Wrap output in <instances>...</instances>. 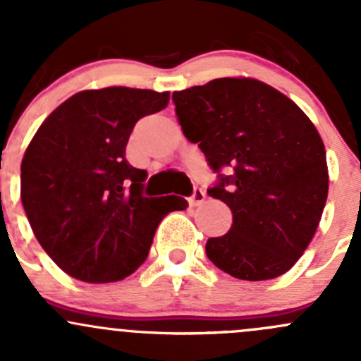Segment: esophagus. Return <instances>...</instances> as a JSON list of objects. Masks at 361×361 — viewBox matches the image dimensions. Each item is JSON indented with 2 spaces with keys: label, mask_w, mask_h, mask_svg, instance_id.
I'll return each mask as SVG.
<instances>
[{
  "label": "esophagus",
  "mask_w": 361,
  "mask_h": 361,
  "mask_svg": "<svg viewBox=\"0 0 361 361\" xmlns=\"http://www.w3.org/2000/svg\"><path fill=\"white\" fill-rule=\"evenodd\" d=\"M204 199H206V194H204L202 188H194L192 195L188 197V202H190V206H199L204 202Z\"/></svg>",
  "instance_id": "esophagus-1"
}]
</instances>
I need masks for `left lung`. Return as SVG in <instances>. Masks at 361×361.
<instances>
[{
	"mask_svg": "<svg viewBox=\"0 0 361 361\" xmlns=\"http://www.w3.org/2000/svg\"><path fill=\"white\" fill-rule=\"evenodd\" d=\"M173 101L185 137L218 174L207 194L234 216L227 234L207 239V258L246 281L285 274L311 243L329 195L316 127L285 94L253 78L211 80L173 92Z\"/></svg>",
	"mask_w": 361,
	"mask_h": 361,
	"instance_id": "8db88e82",
	"label": "left lung"
}]
</instances>
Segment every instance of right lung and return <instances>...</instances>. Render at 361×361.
Returning a JSON list of instances; mask_svg holds the SVG:
<instances>
[{
  "instance_id": "1",
  "label": "right lung",
  "mask_w": 361,
  "mask_h": 361,
  "mask_svg": "<svg viewBox=\"0 0 361 361\" xmlns=\"http://www.w3.org/2000/svg\"><path fill=\"white\" fill-rule=\"evenodd\" d=\"M169 103V92L129 87L82 90L36 130L20 166V199L50 258L85 283L120 281L148 257L178 195L145 197L147 171L126 159L134 126Z\"/></svg>"
}]
</instances>
